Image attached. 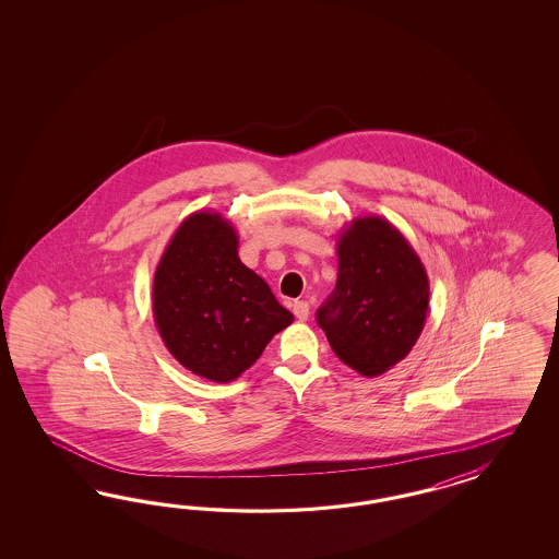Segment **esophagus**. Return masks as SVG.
<instances>
[{
	"instance_id": "1",
	"label": "esophagus",
	"mask_w": 559,
	"mask_h": 559,
	"mask_svg": "<svg viewBox=\"0 0 559 559\" xmlns=\"http://www.w3.org/2000/svg\"><path fill=\"white\" fill-rule=\"evenodd\" d=\"M293 313L299 322H305L309 318V304L307 301H295L293 304Z\"/></svg>"
}]
</instances>
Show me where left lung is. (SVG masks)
<instances>
[{"instance_id":"obj_1","label":"left lung","mask_w":559,"mask_h":559,"mask_svg":"<svg viewBox=\"0 0 559 559\" xmlns=\"http://www.w3.org/2000/svg\"><path fill=\"white\" fill-rule=\"evenodd\" d=\"M338 281L318 323L344 365L379 377L423 334L430 287L423 260L379 215L350 221L338 236Z\"/></svg>"}]
</instances>
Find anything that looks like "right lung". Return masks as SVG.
<instances>
[{
    "mask_svg": "<svg viewBox=\"0 0 559 559\" xmlns=\"http://www.w3.org/2000/svg\"><path fill=\"white\" fill-rule=\"evenodd\" d=\"M236 227L215 211L180 223L153 274V320L188 371L229 383L293 322L264 278L237 255Z\"/></svg>",
    "mask_w": 559,
    "mask_h": 559,
    "instance_id": "obj_1",
    "label": "right lung"
}]
</instances>
